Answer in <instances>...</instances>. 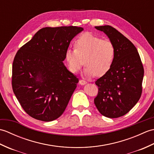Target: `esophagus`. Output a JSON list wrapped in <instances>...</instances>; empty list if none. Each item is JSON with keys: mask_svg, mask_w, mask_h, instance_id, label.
I'll list each match as a JSON object with an SVG mask.
<instances>
[{"mask_svg": "<svg viewBox=\"0 0 154 154\" xmlns=\"http://www.w3.org/2000/svg\"><path fill=\"white\" fill-rule=\"evenodd\" d=\"M87 81L83 80V79H81V80L79 81V84L81 85H85V84H87Z\"/></svg>", "mask_w": 154, "mask_h": 154, "instance_id": "34e87169", "label": "esophagus"}]
</instances>
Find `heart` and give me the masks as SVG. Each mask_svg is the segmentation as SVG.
<instances>
[{
    "label": "heart",
    "instance_id": "b5f03b06",
    "mask_svg": "<svg viewBox=\"0 0 154 154\" xmlns=\"http://www.w3.org/2000/svg\"><path fill=\"white\" fill-rule=\"evenodd\" d=\"M75 50L68 49L65 59L73 73L79 71L84 63L83 74L87 77L103 76L109 71L115 57L114 44L109 40L89 33L84 34L75 41Z\"/></svg>",
    "mask_w": 154,
    "mask_h": 154
}]
</instances>
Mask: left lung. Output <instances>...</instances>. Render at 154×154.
Listing matches in <instances>:
<instances>
[{"instance_id": "1", "label": "left lung", "mask_w": 154, "mask_h": 154, "mask_svg": "<svg viewBox=\"0 0 154 154\" xmlns=\"http://www.w3.org/2000/svg\"><path fill=\"white\" fill-rule=\"evenodd\" d=\"M94 28L107 35L116 54L110 69L95 82L99 93L94 103L101 114L115 119L128 112L138 103L144 71L138 50L128 39L110 26Z\"/></svg>"}]
</instances>
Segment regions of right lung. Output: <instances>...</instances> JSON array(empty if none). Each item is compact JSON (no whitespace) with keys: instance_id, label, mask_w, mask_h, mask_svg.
Returning a JSON list of instances; mask_svg holds the SVG:
<instances>
[{"instance_id":"1","label":"right lung","mask_w":154,"mask_h":154,"mask_svg":"<svg viewBox=\"0 0 154 154\" xmlns=\"http://www.w3.org/2000/svg\"><path fill=\"white\" fill-rule=\"evenodd\" d=\"M83 30L77 26L43 28L16 53L13 92L34 119L50 122L66 109L79 79L63 61L70 42Z\"/></svg>"}]
</instances>
